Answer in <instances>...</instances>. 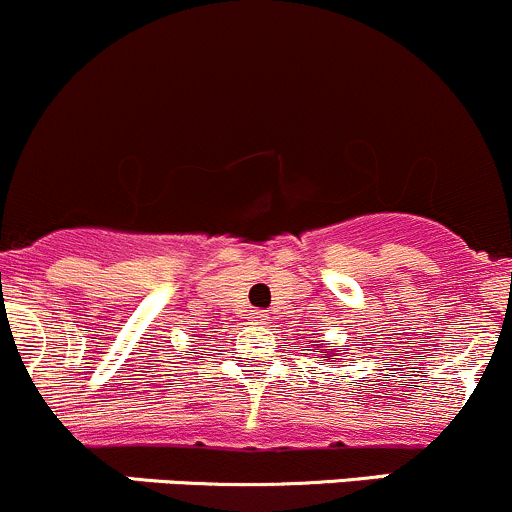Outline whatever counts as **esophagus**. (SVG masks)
Wrapping results in <instances>:
<instances>
[{
	"label": "esophagus",
	"instance_id": "obj_1",
	"mask_svg": "<svg viewBox=\"0 0 512 512\" xmlns=\"http://www.w3.org/2000/svg\"><path fill=\"white\" fill-rule=\"evenodd\" d=\"M250 319H252V324H267V314L260 312V309H255Z\"/></svg>",
	"mask_w": 512,
	"mask_h": 512
}]
</instances>
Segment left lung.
Wrapping results in <instances>:
<instances>
[{
    "mask_svg": "<svg viewBox=\"0 0 512 512\" xmlns=\"http://www.w3.org/2000/svg\"><path fill=\"white\" fill-rule=\"evenodd\" d=\"M317 347H319V344H314V349H317ZM322 354H324V359H329L327 354H332V356H339L337 352H334V349H332V352H327V349H322Z\"/></svg>",
    "mask_w": 512,
    "mask_h": 512,
    "instance_id": "1",
    "label": "left lung"
}]
</instances>
